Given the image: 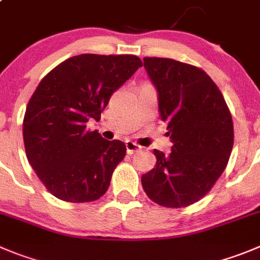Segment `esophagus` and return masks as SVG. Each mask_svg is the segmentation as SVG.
Masks as SVG:
<instances>
[{
    "label": "esophagus",
    "mask_w": 260,
    "mask_h": 260,
    "mask_svg": "<svg viewBox=\"0 0 260 260\" xmlns=\"http://www.w3.org/2000/svg\"><path fill=\"white\" fill-rule=\"evenodd\" d=\"M125 149H127V154L132 155V154H135L136 151H138V150H141V146L137 144H135V142H132V141H127L125 142Z\"/></svg>",
    "instance_id": "esophagus-1"
}]
</instances>
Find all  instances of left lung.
<instances>
[{"mask_svg":"<svg viewBox=\"0 0 260 260\" xmlns=\"http://www.w3.org/2000/svg\"><path fill=\"white\" fill-rule=\"evenodd\" d=\"M159 94L172 151L154 150L155 168L142 187L154 203L186 208L207 195L222 176L234 146V122L222 92L203 69L166 57H144Z\"/></svg>","mask_w":260,"mask_h":260,"instance_id":"left-lung-1","label":"left lung"}]
</instances>
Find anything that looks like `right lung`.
I'll use <instances>...</instances> for the list:
<instances>
[{"instance_id":"add662e5","label":"right lung","mask_w":260,"mask_h":260,"mask_svg":"<svg viewBox=\"0 0 260 260\" xmlns=\"http://www.w3.org/2000/svg\"><path fill=\"white\" fill-rule=\"evenodd\" d=\"M142 67L135 55L83 53L43 77L26 105L23 138L29 164L55 198L89 203L105 195L125 156L124 142L89 131L114 91Z\"/></svg>"}]
</instances>
